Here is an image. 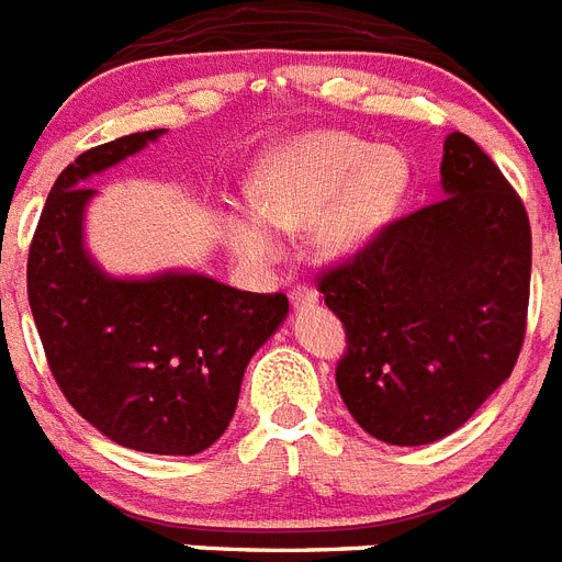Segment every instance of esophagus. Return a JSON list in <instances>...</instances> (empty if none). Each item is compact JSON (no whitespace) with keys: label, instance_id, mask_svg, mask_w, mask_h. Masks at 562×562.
I'll return each instance as SVG.
<instances>
[{"label":"esophagus","instance_id":"esophagus-1","mask_svg":"<svg viewBox=\"0 0 562 562\" xmlns=\"http://www.w3.org/2000/svg\"><path fill=\"white\" fill-rule=\"evenodd\" d=\"M290 301L292 306H315L318 304V292H315L313 286H295V290L290 292Z\"/></svg>","mask_w":562,"mask_h":562}]
</instances>
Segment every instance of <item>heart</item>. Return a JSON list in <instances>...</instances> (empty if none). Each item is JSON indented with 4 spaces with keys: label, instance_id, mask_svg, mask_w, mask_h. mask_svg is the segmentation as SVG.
<instances>
[{
    "label": "heart",
    "instance_id": "heart-1",
    "mask_svg": "<svg viewBox=\"0 0 562 562\" xmlns=\"http://www.w3.org/2000/svg\"><path fill=\"white\" fill-rule=\"evenodd\" d=\"M412 184L409 158L349 133H310L278 153L252 181V207H229L222 235L235 256L270 263L278 229L313 224L327 256H352L395 222Z\"/></svg>",
    "mask_w": 562,
    "mask_h": 562
}]
</instances>
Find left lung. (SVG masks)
Segmentation results:
<instances>
[{
    "label": "left lung",
    "instance_id": "obj_1",
    "mask_svg": "<svg viewBox=\"0 0 562 562\" xmlns=\"http://www.w3.org/2000/svg\"><path fill=\"white\" fill-rule=\"evenodd\" d=\"M440 184L446 199L318 278L347 329L340 397L392 446L460 429L512 375L526 335L531 227L520 195L458 131L443 142Z\"/></svg>",
    "mask_w": 562,
    "mask_h": 562
}]
</instances>
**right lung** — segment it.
<instances>
[{"label": "right lung", "instance_id": "1", "mask_svg": "<svg viewBox=\"0 0 562 562\" xmlns=\"http://www.w3.org/2000/svg\"><path fill=\"white\" fill-rule=\"evenodd\" d=\"M161 133L99 144L61 170L33 233L27 301L47 367L81 418L136 452L199 454L233 420L244 369L290 301L184 270L113 278L90 258L85 210L95 190L85 184Z\"/></svg>", "mask_w": 562, "mask_h": 562}]
</instances>
